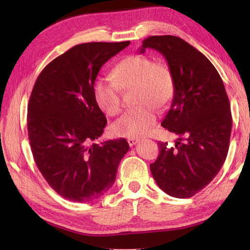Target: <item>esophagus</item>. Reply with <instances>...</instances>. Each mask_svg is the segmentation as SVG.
Instances as JSON below:
<instances>
[{"label": "esophagus", "instance_id": "obj_1", "mask_svg": "<svg viewBox=\"0 0 250 250\" xmlns=\"http://www.w3.org/2000/svg\"><path fill=\"white\" fill-rule=\"evenodd\" d=\"M127 142H128V144H129V146H134L135 144H138V142H139V140H135V139H128L127 140Z\"/></svg>", "mask_w": 250, "mask_h": 250}]
</instances>
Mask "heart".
<instances>
[{
	"label": "heart",
	"instance_id": "b5f03b06",
	"mask_svg": "<svg viewBox=\"0 0 250 250\" xmlns=\"http://www.w3.org/2000/svg\"><path fill=\"white\" fill-rule=\"evenodd\" d=\"M111 78L98 79L94 83L93 93L98 107L108 116H117L122 109L120 90L132 87V100L138 104L113 123V133L129 139L148 134L156 120L154 106L164 108L173 98L175 85L171 69L146 56L129 55L115 65Z\"/></svg>",
	"mask_w": 250,
	"mask_h": 250
}]
</instances>
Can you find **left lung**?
I'll list each match as a JSON object with an SVG mask.
<instances>
[{
    "label": "left lung",
    "instance_id": "left-lung-1",
    "mask_svg": "<svg viewBox=\"0 0 250 250\" xmlns=\"http://www.w3.org/2000/svg\"><path fill=\"white\" fill-rule=\"evenodd\" d=\"M163 54L174 78L173 99L162 126L178 135L175 146L158 143L150 165L156 184L172 197L188 198L220 171L229 152L231 111L220 75L209 60L180 37L154 35L143 41Z\"/></svg>",
    "mask_w": 250,
    "mask_h": 250
}]
</instances>
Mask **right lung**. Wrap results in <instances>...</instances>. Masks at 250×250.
<instances>
[{
    "label": "right lung",
    "instance_id": "right-lung-1",
    "mask_svg": "<svg viewBox=\"0 0 250 250\" xmlns=\"http://www.w3.org/2000/svg\"><path fill=\"white\" fill-rule=\"evenodd\" d=\"M130 42L77 44L37 77L28 104V138L37 168L62 197L95 201L117 177L129 145L125 139L95 143L107 123L93 87L102 65Z\"/></svg>",
    "mask_w": 250,
    "mask_h": 250
}]
</instances>
